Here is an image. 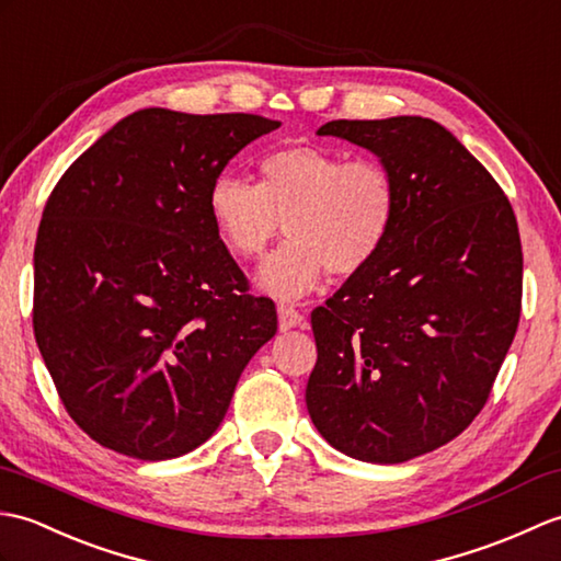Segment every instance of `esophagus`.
Returning a JSON list of instances; mask_svg holds the SVG:
<instances>
[{
	"mask_svg": "<svg viewBox=\"0 0 561 561\" xmlns=\"http://www.w3.org/2000/svg\"><path fill=\"white\" fill-rule=\"evenodd\" d=\"M302 321H305V317H302L300 309H295L293 305H278V323H280L283 331L302 327Z\"/></svg>",
	"mask_w": 561,
	"mask_h": 561,
	"instance_id": "obj_1",
	"label": "esophagus"
}]
</instances>
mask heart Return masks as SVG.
<instances>
[{
	"mask_svg": "<svg viewBox=\"0 0 561 561\" xmlns=\"http://www.w3.org/2000/svg\"><path fill=\"white\" fill-rule=\"evenodd\" d=\"M401 190L393 170L375 158L347 160L312 144L283 146L261 156L256 184L220 175L208 190V216L238 259H259L285 242L259 271L261 290L300 300L327 273L355 278L389 242Z\"/></svg>",
	"mask_w": 561,
	"mask_h": 561,
	"instance_id": "heart-1",
	"label": "heart"
}]
</instances>
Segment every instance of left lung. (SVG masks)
<instances>
[{
	"mask_svg": "<svg viewBox=\"0 0 561 561\" xmlns=\"http://www.w3.org/2000/svg\"><path fill=\"white\" fill-rule=\"evenodd\" d=\"M381 158L401 190L383 252L312 312L307 410L335 449L403 463L478 417L512 345L524 252L502 186L425 117L333 119Z\"/></svg>",
	"mask_w": 561,
	"mask_h": 561,
	"instance_id": "obj_1",
	"label": "left lung"
}]
</instances>
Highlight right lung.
I'll return each mask as SVG.
<instances>
[{
  "label": "right lung",
  "mask_w": 561,
  "mask_h": 561,
  "mask_svg": "<svg viewBox=\"0 0 561 561\" xmlns=\"http://www.w3.org/2000/svg\"><path fill=\"white\" fill-rule=\"evenodd\" d=\"M244 112L139 110L49 194L33 254V331L69 417L141 460L204 444L278 329L208 216L232 156L278 129Z\"/></svg>",
  "instance_id": "1"
}]
</instances>
